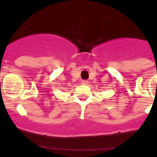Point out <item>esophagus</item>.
Returning a JSON list of instances; mask_svg holds the SVG:
<instances>
[{"mask_svg": "<svg viewBox=\"0 0 157 157\" xmlns=\"http://www.w3.org/2000/svg\"><path fill=\"white\" fill-rule=\"evenodd\" d=\"M82 84H83V85H86L88 83V81L87 80H82Z\"/></svg>", "mask_w": 157, "mask_h": 157, "instance_id": "obj_1", "label": "esophagus"}]
</instances>
